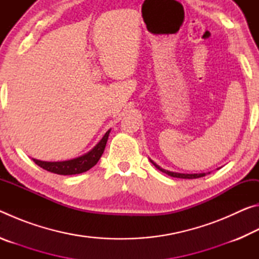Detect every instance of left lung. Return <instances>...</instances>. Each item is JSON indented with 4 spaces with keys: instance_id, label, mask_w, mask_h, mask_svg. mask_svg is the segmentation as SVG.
<instances>
[{
    "instance_id": "left-lung-1",
    "label": "left lung",
    "mask_w": 259,
    "mask_h": 259,
    "mask_svg": "<svg viewBox=\"0 0 259 259\" xmlns=\"http://www.w3.org/2000/svg\"><path fill=\"white\" fill-rule=\"evenodd\" d=\"M151 162H152L153 164L155 165V168H156V169H159L160 171L166 174V175H168V176H170V177H175V178H183V179H194V178H200V177H204V176H205V174H204V172H203V174H179V172L168 171V170L162 169L161 166H159V165H157L156 163H154V162H153L152 160H151ZM208 174H210V172H208Z\"/></svg>"
}]
</instances>
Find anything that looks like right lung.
Segmentation results:
<instances>
[{
	"label": "right lung",
	"mask_w": 259,
	"mask_h": 259,
	"mask_svg": "<svg viewBox=\"0 0 259 259\" xmlns=\"http://www.w3.org/2000/svg\"><path fill=\"white\" fill-rule=\"evenodd\" d=\"M109 131L111 130H108L107 133L104 135L102 140H100L93 150L88 152L84 155L76 157V159L68 160V161H60V162H47V161H40L35 159H33V161L38 166H41V168L47 170V171L54 172L57 175H64V176H66V175H76V174L85 172L89 169L93 168L94 165L97 164L100 156L103 155L105 146H106V143L108 139Z\"/></svg>",
	"instance_id": "right-lung-1"
}]
</instances>
